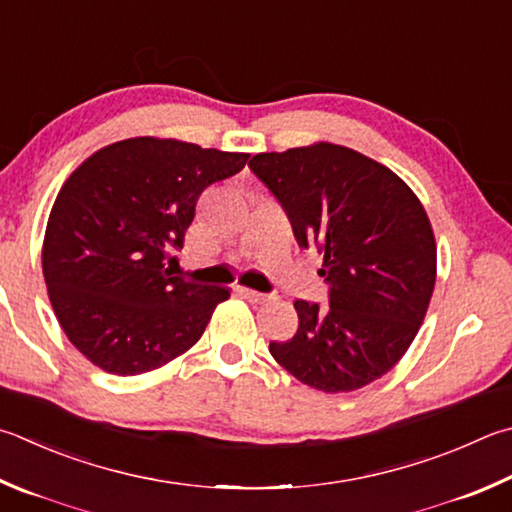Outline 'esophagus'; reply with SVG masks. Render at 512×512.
<instances>
[{
    "mask_svg": "<svg viewBox=\"0 0 512 512\" xmlns=\"http://www.w3.org/2000/svg\"><path fill=\"white\" fill-rule=\"evenodd\" d=\"M239 293L244 295L246 300L255 302V304H264V302H271V300H273V295H268V293H259V291H253V288H244V286L239 288Z\"/></svg>",
    "mask_w": 512,
    "mask_h": 512,
    "instance_id": "esophagus-1",
    "label": "esophagus"
}]
</instances>
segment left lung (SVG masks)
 I'll use <instances>...</instances> for the list:
<instances>
[{
  "instance_id": "obj_1",
  "label": "left lung",
  "mask_w": 512,
  "mask_h": 512,
  "mask_svg": "<svg viewBox=\"0 0 512 512\" xmlns=\"http://www.w3.org/2000/svg\"><path fill=\"white\" fill-rule=\"evenodd\" d=\"M282 203L302 248L324 255L329 306L297 300L291 340L271 356L300 383L353 392L385 376L416 338L436 282V244L416 194L389 167L315 143L248 163Z\"/></svg>"
}]
</instances>
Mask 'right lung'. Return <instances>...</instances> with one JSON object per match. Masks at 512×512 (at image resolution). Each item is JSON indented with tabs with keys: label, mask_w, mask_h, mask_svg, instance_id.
I'll return each mask as SVG.
<instances>
[{
	"label": "right lung",
	"mask_w": 512,
	"mask_h": 512,
	"mask_svg": "<svg viewBox=\"0 0 512 512\" xmlns=\"http://www.w3.org/2000/svg\"><path fill=\"white\" fill-rule=\"evenodd\" d=\"M248 154L174 138L111 143L55 199L42 273L71 345L107 374L159 369L197 342L226 286L194 284L167 264L208 185L244 170Z\"/></svg>",
	"instance_id": "1"
}]
</instances>
